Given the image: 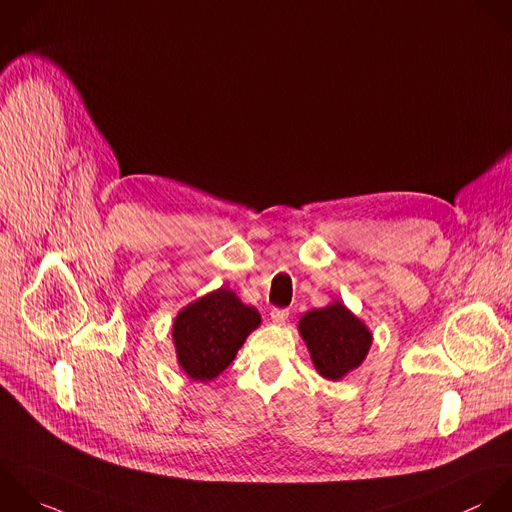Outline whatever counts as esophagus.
Segmentation results:
<instances>
[{
  "mask_svg": "<svg viewBox=\"0 0 512 512\" xmlns=\"http://www.w3.org/2000/svg\"><path fill=\"white\" fill-rule=\"evenodd\" d=\"M287 317H289V309H281V307L271 309V319H273V321L283 323V321H287Z\"/></svg>",
  "mask_w": 512,
  "mask_h": 512,
  "instance_id": "1",
  "label": "esophagus"
}]
</instances>
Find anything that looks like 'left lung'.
<instances>
[{"label": "left lung", "mask_w": 512, "mask_h": 512, "mask_svg": "<svg viewBox=\"0 0 512 512\" xmlns=\"http://www.w3.org/2000/svg\"><path fill=\"white\" fill-rule=\"evenodd\" d=\"M299 331L311 351L315 369L331 381L357 369L365 361L373 339L367 327L339 301L303 315Z\"/></svg>", "instance_id": "obj_1"}]
</instances>
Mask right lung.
Instances as JSON below:
<instances>
[{"mask_svg":"<svg viewBox=\"0 0 512 512\" xmlns=\"http://www.w3.org/2000/svg\"><path fill=\"white\" fill-rule=\"evenodd\" d=\"M255 307L243 305L229 289H219L185 307L173 325V341L183 371L193 381H211L235 359L247 335L259 327Z\"/></svg>","mask_w":512,"mask_h":512,"instance_id":"obj_1","label":"right lung"}]
</instances>
